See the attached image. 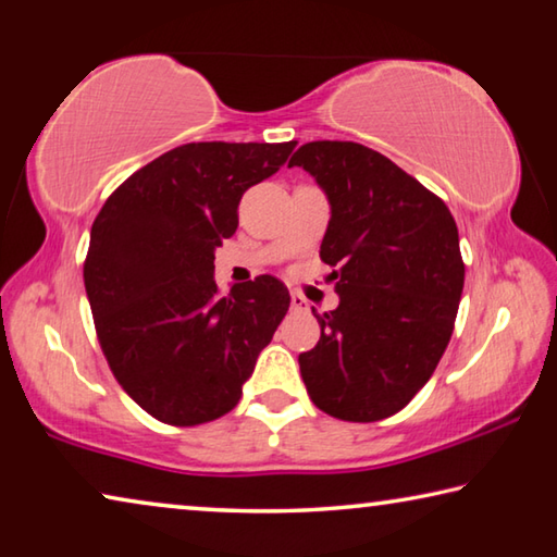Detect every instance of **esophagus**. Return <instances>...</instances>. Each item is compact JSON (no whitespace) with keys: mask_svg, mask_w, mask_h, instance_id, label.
<instances>
[{"mask_svg":"<svg viewBox=\"0 0 557 557\" xmlns=\"http://www.w3.org/2000/svg\"><path fill=\"white\" fill-rule=\"evenodd\" d=\"M289 305H292V309H297V312H307L309 309V301L299 295V292H292V297H289Z\"/></svg>","mask_w":557,"mask_h":557,"instance_id":"esophagus-1","label":"esophagus"}]
</instances>
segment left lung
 Masks as SVG:
<instances>
[{"mask_svg":"<svg viewBox=\"0 0 557 557\" xmlns=\"http://www.w3.org/2000/svg\"><path fill=\"white\" fill-rule=\"evenodd\" d=\"M289 166L312 174L332 206L319 258L338 295L334 312L314 314L322 336L299 354L301 381L332 418H391L430 381L455 332L457 223L440 196L363 145L307 143Z\"/></svg>","mask_w":557,"mask_h":557,"instance_id":"8db88e82","label":"left lung"}]
</instances>
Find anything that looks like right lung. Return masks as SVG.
Wrapping results in <instances>:
<instances>
[{
  "instance_id": "add662e5",
  "label": "right lung",
  "mask_w": 557,
  "mask_h": 557,
  "mask_svg": "<svg viewBox=\"0 0 557 557\" xmlns=\"http://www.w3.org/2000/svg\"><path fill=\"white\" fill-rule=\"evenodd\" d=\"M297 143H191L112 191L90 228L83 280L108 366L139 408L194 428L231 412L289 309L277 277L221 295L215 248L238 203Z\"/></svg>"
}]
</instances>
